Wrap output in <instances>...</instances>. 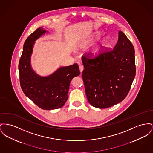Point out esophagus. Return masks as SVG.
<instances>
[{
	"instance_id": "esophagus-1",
	"label": "esophagus",
	"mask_w": 153,
	"mask_h": 153,
	"mask_svg": "<svg viewBox=\"0 0 153 153\" xmlns=\"http://www.w3.org/2000/svg\"><path fill=\"white\" fill-rule=\"evenodd\" d=\"M79 70H80V72L82 73V71L84 70V66H83L82 65H80V66H79Z\"/></svg>"
}]
</instances>
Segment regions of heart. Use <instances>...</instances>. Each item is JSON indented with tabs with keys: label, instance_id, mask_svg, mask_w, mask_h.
<instances>
[{
	"label": "heart",
	"instance_id": "1",
	"mask_svg": "<svg viewBox=\"0 0 153 153\" xmlns=\"http://www.w3.org/2000/svg\"><path fill=\"white\" fill-rule=\"evenodd\" d=\"M108 43V40L106 38H104L101 43V45H98V47H97L92 52V55H94V56H96V55H98V54L100 53V51H101V49H102V47H104L105 45H106Z\"/></svg>",
	"mask_w": 153,
	"mask_h": 153
}]
</instances>
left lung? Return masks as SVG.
<instances>
[{"label": "left lung", "instance_id": "8db88e82", "mask_svg": "<svg viewBox=\"0 0 153 153\" xmlns=\"http://www.w3.org/2000/svg\"><path fill=\"white\" fill-rule=\"evenodd\" d=\"M82 80L88 101L99 108L113 106L128 95L136 74L135 49L121 31L114 49L94 59L82 57Z\"/></svg>", "mask_w": 153, "mask_h": 153}]
</instances>
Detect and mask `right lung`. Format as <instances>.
I'll return each mask as SVG.
<instances>
[{
    "label": "right lung",
    "mask_w": 153,
    "mask_h": 153,
    "mask_svg": "<svg viewBox=\"0 0 153 153\" xmlns=\"http://www.w3.org/2000/svg\"><path fill=\"white\" fill-rule=\"evenodd\" d=\"M48 31L37 28L25 40L18 69L21 88L24 94L39 108L53 110L62 108L68 98V91L72 79L80 75L77 63L61 66L52 74L41 76L31 66V55L35 41Z\"/></svg>",
    "instance_id": "right-lung-1"
}]
</instances>
